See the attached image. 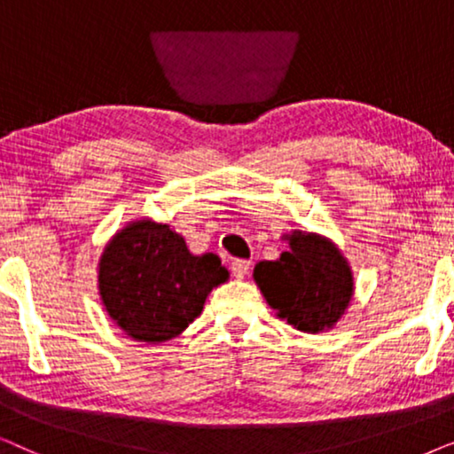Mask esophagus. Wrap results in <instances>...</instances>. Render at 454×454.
Segmentation results:
<instances>
[{"label":"esophagus","mask_w":454,"mask_h":454,"mask_svg":"<svg viewBox=\"0 0 454 454\" xmlns=\"http://www.w3.org/2000/svg\"><path fill=\"white\" fill-rule=\"evenodd\" d=\"M250 266H252L250 260H241V258H235L233 262H231L233 277H235V278H244V277H246V272L250 270Z\"/></svg>","instance_id":"34e87169"}]
</instances>
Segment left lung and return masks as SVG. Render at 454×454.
<instances>
[{"label":"left lung","mask_w":454,"mask_h":454,"mask_svg":"<svg viewBox=\"0 0 454 454\" xmlns=\"http://www.w3.org/2000/svg\"><path fill=\"white\" fill-rule=\"evenodd\" d=\"M289 252L254 269L260 291L278 316L297 331L331 328L353 295L351 270L331 241L314 233H294Z\"/></svg>","instance_id":"8db88e82"}]
</instances>
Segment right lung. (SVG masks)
<instances>
[{
    "label": "right lung",
    "mask_w": 454,
    "mask_h": 454,
    "mask_svg": "<svg viewBox=\"0 0 454 454\" xmlns=\"http://www.w3.org/2000/svg\"><path fill=\"white\" fill-rule=\"evenodd\" d=\"M227 277L216 254L194 256L169 225L138 221L105 247L98 289L109 316L129 337L160 343L185 331Z\"/></svg>",
    "instance_id": "1"
}]
</instances>
